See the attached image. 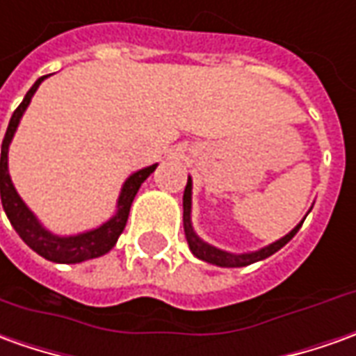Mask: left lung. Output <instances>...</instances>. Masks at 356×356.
<instances>
[{"mask_svg":"<svg viewBox=\"0 0 356 356\" xmlns=\"http://www.w3.org/2000/svg\"><path fill=\"white\" fill-rule=\"evenodd\" d=\"M190 209H192V180H188L186 184V190H184V232H186V240H188V246L192 250V254L195 257H200L203 261L207 264H213V266H220V267H244L254 264V261H259V259H266L271 254H275L277 250H281L285 246L289 240L295 236L298 229L302 227V222L291 230L286 236H283L281 240H277L273 244H269L267 248L257 250V252H252V254H229V252H222L219 248H213L209 246L207 242H203L192 229V220H190Z\"/></svg>","mask_w":356,"mask_h":356,"instance_id":"obj_1","label":"left lung"}]
</instances>
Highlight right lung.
I'll use <instances>...</instances> for the list:
<instances>
[{
    "label": "right lung",
    "mask_w": 356,
    "mask_h": 356,
    "mask_svg": "<svg viewBox=\"0 0 356 356\" xmlns=\"http://www.w3.org/2000/svg\"><path fill=\"white\" fill-rule=\"evenodd\" d=\"M48 75L40 77L31 87V90L24 95L23 102L13 112V116L9 120V126H7V131H5L3 143H1V205H3L7 219L11 220L13 229L17 230V234L36 254H40L42 257L50 259V261H56V264H79V261H87V259H92V257L102 256V254H106V252L114 248L120 234L126 229L129 207L134 203L137 190L141 188V184L145 182L147 176L156 168V164L147 166V168L127 178V182L124 184L122 193H120V200H118V213L108 222H104L102 227L77 234V236H65V238L54 236L51 232H48L36 220L33 213L29 211V207L24 205L23 200L19 197V193L15 192L11 178H9V170H7V151H9V143L13 139L15 129L19 126V120H21L23 112L29 106L33 95L38 89V85Z\"/></svg>",
    "instance_id": "obj_1"
}]
</instances>
